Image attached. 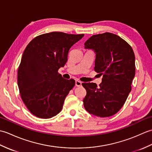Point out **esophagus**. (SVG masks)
<instances>
[{
  "label": "esophagus",
  "instance_id": "obj_1",
  "mask_svg": "<svg viewBox=\"0 0 152 152\" xmlns=\"http://www.w3.org/2000/svg\"><path fill=\"white\" fill-rule=\"evenodd\" d=\"M75 85L76 86H82V82H80V80H76V82H75Z\"/></svg>",
  "mask_w": 152,
  "mask_h": 152
}]
</instances>
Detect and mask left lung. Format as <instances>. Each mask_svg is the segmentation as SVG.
<instances>
[{
	"label": "left lung",
	"mask_w": 152,
	"mask_h": 152,
	"mask_svg": "<svg viewBox=\"0 0 152 152\" xmlns=\"http://www.w3.org/2000/svg\"><path fill=\"white\" fill-rule=\"evenodd\" d=\"M96 53L94 70L102 75V83H82L87 91L83 106L89 114L101 118L115 114L131 91L135 75L133 48L121 37L110 33L93 35L85 44Z\"/></svg>",
	"instance_id": "1"
}]
</instances>
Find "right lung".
Segmentation results:
<instances>
[{
	"instance_id": "obj_1",
	"label": "right lung",
	"mask_w": 152,
	"mask_h": 152,
	"mask_svg": "<svg viewBox=\"0 0 152 152\" xmlns=\"http://www.w3.org/2000/svg\"><path fill=\"white\" fill-rule=\"evenodd\" d=\"M83 35L51 32L35 37L25 48L18 85L24 104L36 117L51 118L62 110L75 80L63 78L58 70L66 64L70 48Z\"/></svg>"
}]
</instances>
